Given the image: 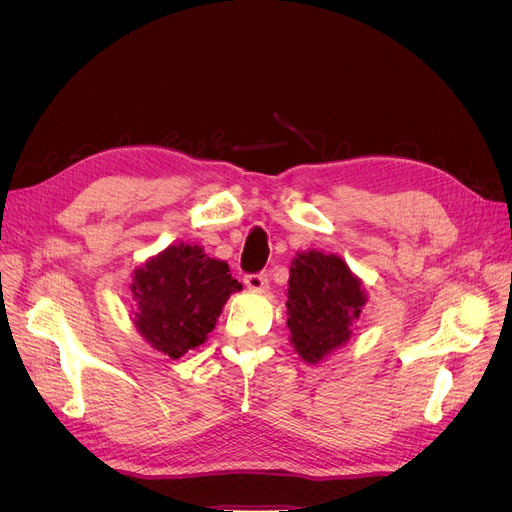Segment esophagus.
<instances>
[{
    "mask_svg": "<svg viewBox=\"0 0 512 512\" xmlns=\"http://www.w3.org/2000/svg\"><path fill=\"white\" fill-rule=\"evenodd\" d=\"M245 286L250 290H256V292H265L269 288V277L267 273H250L245 275Z\"/></svg>",
    "mask_w": 512,
    "mask_h": 512,
    "instance_id": "esophagus-1",
    "label": "esophagus"
}]
</instances>
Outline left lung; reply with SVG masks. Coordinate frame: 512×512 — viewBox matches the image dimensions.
Wrapping results in <instances>:
<instances>
[{
    "label": "left lung",
    "instance_id": "obj_1",
    "mask_svg": "<svg viewBox=\"0 0 512 512\" xmlns=\"http://www.w3.org/2000/svg\"><path fill=\"white\" fill-rule=\"evenodd\" d=\"M367 297L361 280L335 254L303 252L290 267V344L307 363H318L348 342Z\"/></svg>",
    "mask_w": 512,
    "mask_h": 512
}]
</instances>
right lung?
Here are the masks:
<instances>
[{
  "instance_id": "add662e5",
  "label": "right lung",
  "mask_w": 512,
  "mask_h": 512,
  "mask_svg": "<svg viewBox=\"0 0 512 512\" xmlns=\"http://www.w3.org/2000/svg\"><path fill=\"white\" fill-rule=\"evenodd\" d=\"M241 284L224 260L198 245H168L134 273L136 329L158 352L179 359L205 344L222 307Z\"/></svg>"
}]
</instances>
